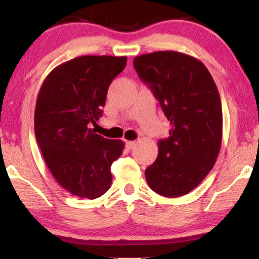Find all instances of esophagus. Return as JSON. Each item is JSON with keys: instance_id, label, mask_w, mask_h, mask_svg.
I'll list each match as a JSON object with an SVG mask.
<instances>
[{"instance_id": "obj_1", "label": "esophagus", "mask_w": 259, "mask_h": 259, "mask_svg": "<svg viewBox=\"0 0 259 259\" xmlns=\"http://www.w3.org/2000/svg\"><path fill=\"white\" fill-rule=\"evenodd\" d=\"M135 141H126V147L129 148V150H133L134 147H135Z\"/></svg>"}]
</instances>
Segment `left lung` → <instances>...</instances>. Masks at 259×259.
Listing matches in <instances>:
<instances>
[{
    "mask_svg": "<svg viewBox=\"0 0 259 259\" xmlns=\"http://www.w3.org/2000/svg\"><path fill=\"white\" fill-rule=\"evenodd\" d=\"M140 79L158 100L170 130L145 171L148 186L164 197L189 194L209 173L222 145L218 89L206 65L191 56L157 51L134 58Z\"/></svg>",
    "mask_w": 259,
    "mask_h": 259,
    "instance_id": "8db88e82",
    "label": "left lung"
}]
</instances>
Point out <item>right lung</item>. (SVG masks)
<instances>
[{
    "instance_id": "right-lung-1",
    "label": "right lung",
    "mask_w": 259,
    "mask_h": 259,
    "mask_svg": "<svg viewBox=\"0 0 259 259\" xmlns=\"http://www.w3.org/2000/svg\"><path fill=\"white\" fill-rule=\"evenodd\" d=\"M126 57L81 56L56 67L45 79L35 107V136L55 179L72 195L102 196L111 187V165L121 140L95 134L112 80Z\"/></svg>"
}]
</instances>
